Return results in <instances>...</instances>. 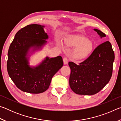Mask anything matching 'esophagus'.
<instances>
[{"label":"esophagus","instance_id":"esophagus-1","mask_svg":"<svg viewBox=\"0 0 121 121\" xmlns=\"http://www.w3.org/2000/svg\"><path fill=\"white\" fill-rule=\"evenodd\" d=\"M63 61L65 65H67V63H68V58H66V57H65V58L63 59Z\"/></svg>","mask_w":121,"mask_h":121}]
</instances>
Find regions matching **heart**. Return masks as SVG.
<instances>
[{"label": "heart", "mask_w": 121, "mask_h": 121, "mask_svg": "<svg viewBox=\"0 0 121 121\" xmlns=\"http://www.w3.org/2000/svg\"><path fill=\"white\" fill-rule=\"evenodd\" d=\"M69 46L77 47L73 54L75 60H83L89 56L93 50V44L91 41L82 36H76L70 37L65 42Z\"/></svg>", "instance_id": "1"}]
</instances>
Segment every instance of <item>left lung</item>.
Masks as SVG:
<instances>
[{
	"instance_id": "obj_1",
	"label": "left lung",
	"mask_w": 121,
	"mask_h": 121,
	"mask_svg": "<svg viewBox=\"0 0 121 121\" xmlns=\"http://www.w3.org/2000/svg\"><path fill=\"white\" fill-rule=\"evenodd\" d=\"M100 37L106 35L94 29ZM114 52L109 41L99 45L83 62L76 65L69 62L71 69L69 85L75 93L93 95L101 90L109 82L112 73Z\"/></svg>"
}]
</instances>
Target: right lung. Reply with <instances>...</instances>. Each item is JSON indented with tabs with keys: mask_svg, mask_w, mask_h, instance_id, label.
Masks as SVG:
<instances>
[{
	"mask_svg": "<svg viewBox=\"0 0 121 121\" xmlns=\"http://www.w3.org/2000/svg\"><path fill=\"white\" fill-rule=\"evenodd\" d=\"M39 24H29L19 30L8 52V73L16 87L26 92L40 93L50 86L53 76L63 66L62 58L46 57L39 65L31 67L26 58L31 48L36 50L46 43L48 36Z\"/></svg>",
	"mask_w": 121,
	"mask_h": 121,
	"instance_id": "add662e5",
	"label": "right lung"
}]
</instances>
